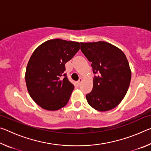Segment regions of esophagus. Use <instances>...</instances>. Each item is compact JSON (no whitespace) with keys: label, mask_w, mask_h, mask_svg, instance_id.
I'll use <instances>...</instances> for the list:
<instances>
[{"label":"esophagus","mask_w":151,"mask_h":151,"mask_svg":"<svg viewBox=\"0 0 151 151\" xmlns=\"http://www.w3.org/2000/svg\"><path fill=\"white\" fill-rule=\"evenodd\" d=\"M82 82H83V79H82L81 78H79V80H78V84L79 85H81V83H82Z\"/></svg>","instance_id":"1"}]
</instances>
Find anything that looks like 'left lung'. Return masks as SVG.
Here are the masks:
<instances>
[{
    "label": "left lung",
    "mask_w": 151,
    "mask_h": 151,
    "mask_svg": "<svg viewBox=\"0 0 151 151\" xmlns=\"http://www.w3.org/2000/svg\"><path fill=\"white\" fill-rule=\"evenodd\" d=\"M82 52L90 63L93 87L86 95L89 105L99 111H107L119 105L129 87L131 70L124 52L104 41L81 42Z\"/></svg>",
    "instance_id": "obj_1"
}]
</instances>
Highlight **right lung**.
Wrapping results in <instances>:
<instances>
[{"label":"right lung","mask_w":151,"mask_h":151,"mask_svg":"<svg viewBox=\"0 0 151 151\" xmlns=\"http://www.w3.org/2000/svg\"><path fill=\"white\" fill-rule=\"evenodd\" d=\"M80 49L78 42L56 39L39 46L30 57L25 73L30 96L47 111L65 106L75 86L65 73V64Z\"/></svg>","instance_id":"obj_1"}]
</instances>
